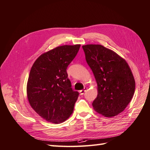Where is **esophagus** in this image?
<instances>
[{
  "mask_svg": "<svg viewBox=\"0 0 150 150\" xmlns=\"http://www.w3.org/2000/svg\"><path fill=\"white\" fill-rule=\"evenodd\" d=\"M86 90H87V88H84V89H83V90H81V91H79L80 94H81V95H83V94H84V93L86 91Z\"/></svg>",
  "mask_w": 150,
  "mask_h": 150,
  "instance_id": "esophagus-1",
  "label": "esophagus"
}]
</instances>
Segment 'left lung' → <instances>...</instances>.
<instances>
[{"instance_id":"1","label":"left lung","mask_w":150,"mask_h":150,"mask_svg":"<svg viewBox=\"0 0 150 150\" xmlns=\"http://www.w3.org/2000/svg\"><path fill=\"white\" fill-rule=\"evenodd\" d=\"M82 48L98 86L94 109L105 117L116 116L125 110L135 92L129 66L116 52L101 45H83Z\"/></svg>"}]
</instances>
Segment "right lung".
<instances>
[{"instance_id": "obj_1", "label": "right lung", "mask_w": 150, "mask_h": 150, "mask_svg": "<svg viewBox=\"0 0 150 150\" xmlns=\"http://www.w3.org/2000/svg\"><path fill=\"white\" fill-rule=\"evenodd\" d=\"M80 47H57L41 55L31 68L27 98L33 109L48 122H64L74 111L79 93L72 89L67 69Z\"/></svg>"}]
</instances>
